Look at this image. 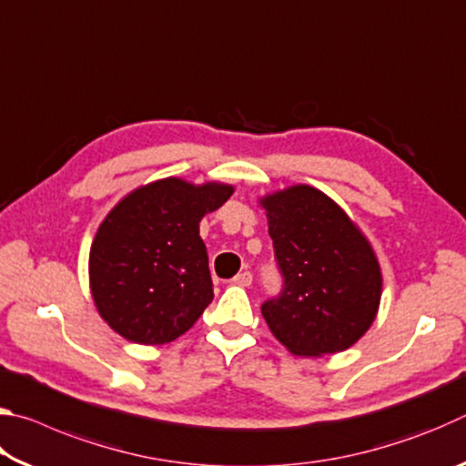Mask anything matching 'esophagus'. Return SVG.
I'll use <instances>...</instances> for the list:
<instances>
[{"label": "esophagus", "instance_id": "1", "mask_svg": "<svg viewBox=\"0 0 466 466\" xmlns=\"http://www.w3.org/2000/svg\"><path fill=\"white\" fill-rule=\"evenodd\" d=\"M236 286H242V288H248L250 283H252V273L250 271H242V273H238L236 275V278L232 279Z\"/></svg>", "mask_w": 466, "mask_h": 466}]
</instances>
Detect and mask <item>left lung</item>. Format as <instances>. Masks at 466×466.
<instances>
[{
    "mask_svg": "<svg viewBox=\"0 0 466 466\" xmlns=\"http://www.w3.org/2000/svg\"><path fill=\"white\" fill-rule=\"evenodd\" d=\"M283 289L261 312L278 341L296 356L343 351L376 319L382 273L372 247L350 216L309 185L261 199Z\"/></svg>",
    "mask_w": 466,
    "mask_h": 466,
    "instance_id": "left-lung-1",
    "label": "left lung"
}]
</instances>
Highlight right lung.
<instances>
[{
	"label": "right lung",
	"mask_w": 466,
	"mask_h": 466,
	"mask_svg": "<svg viewBox=\"0 0 466 466\" xmlns=\"http://www.w3.org/2000/svg\"><path fill=\"white\" fill-rule=\"evenodd\" d=\"M234 187L162 178L139 187L110 209L90 248V289L108 327L141 345L187 333L214 299L205 214L230 199Z\"/></svg>",
	"instance_id": "add662e5"
}]
</instances>
